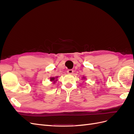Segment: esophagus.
<instances>
[{
	"label": "esophagus",
	"instance_id": "obj_1",
	"mask_svg": "<svg viewBox=\"0 0 134 134\" xmlns=\"http://www.w3.org/2000/svg\"><path fill=\"white\" fill-rule=\"evenodd\" d=\"M67 72H68V74H72V73H73V70H71V69L68 70L67 71Z\"/></svg>",
	"mask_w": 134,
	"mask_h": 134
}]
</instances>
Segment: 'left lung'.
<instances>
[{
	"instance_id": "left-lung-1",
	"label": "left lung",
	"mask_w": 134,
	"mask_h": 134,
	"mask_svg": "<svg viewBox=\"0 0 134 134\" xmlns=\"http://www.w3.org/2000/svg\"><path fill=\"white\" fill-rule=\"evenodd\" d=\"M82 79H83V80H86V77L85 76H82Z\"/></svg>"
}]
</instances>
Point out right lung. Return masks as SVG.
Here are the masks:
<instances>
[{"mask_svg":"<svg viewBox=\"0 0 134 134\" xmlns=\"http://www.w3.org/2000/svg\"><path fill=\"white\" fill-rule=\"evenodd\" d=\"M58 77H59L58 76H55V77H50V78H49L50 81L53 84H55L56 81H58Z\"/></svg>","mask_w":134,"mask_h":134,"instance_id":"obj_1","label":"right lung"}]
</instances>
